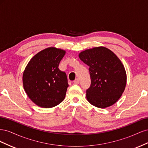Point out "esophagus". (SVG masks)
Listing matches in <instances>:
<instances>
[{"mask_svg":"<svg viewBox=\"0 0 148 148\" xmlns=\"http://www.w3.org/2000/svg\"><path fill=\"white\" fill-rule=\"evenodd\" d=\"M79 79H78V78L75 79L74 80V81H73V83H74V84H78V83H79Z\"/></svg>","mask_w":148,"mask_h":148,"instance_id":"obj_1","label":"esophagus"}]
</instances>
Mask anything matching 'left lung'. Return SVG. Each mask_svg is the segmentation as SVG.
<instances>
[{
	"label": "left lung",
	"mask_w": 148,
	"mask_h": 148,
	"mask_svg": "<svg viewBox=\"0 0 148 148\" xmlns=\"http://www.w3.org/2000/svg\"><path fill=\"white\" fill-rule=\"evenodd\" d=\"M80 60L89 66L91 85L86 89L89 102L106 108L117 102L127 83L125 68L119 58L109 49L97 47L82 52Z\"/></svg>",
	"instance_id": "left-lung-1"
}]
</instances>
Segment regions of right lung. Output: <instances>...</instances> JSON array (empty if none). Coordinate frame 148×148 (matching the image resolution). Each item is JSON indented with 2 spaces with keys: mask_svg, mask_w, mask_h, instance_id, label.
Returning a JSON list of instances; mask_svg holds the SVG:
<instances>
[{
  "mask_svg": "<svg viewBox=\"0 0 148 148\" xmlns=\"http://www.w3.org/2000/svg\"><path fill=\"white\" fill-rule=\"evenodd\" d=\"M65 51L49 47L35 55L23 75L25 90L30 99L44 108H51L64 101L68 79L59 65Z\"/></svg>",
  "mask_w": 148,
  "mask_h": 148,
  "instance_id": "1",
  "label": "right lung"
}]
</instances>
